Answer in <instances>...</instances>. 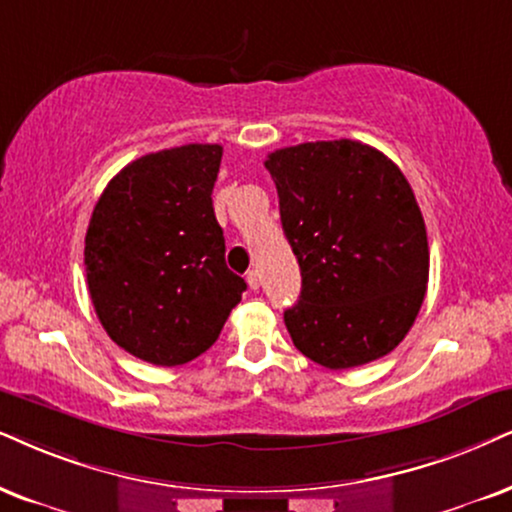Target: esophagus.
I'll return each mask as SVG.
<instances>
[{
	"label": "esophagus",
	"mask_w": 512,
	"mask_h": 512,
	"mask_svg": "<svg viewBox=\"0 0 512 512\" xmlns=\"http://www.w3.org/2000/svg\"><path fill=\"white\" fill-rule=\"evenodd\" d=\"M245 281H248V286H250L252 290H257V288H260V274H257L255 269L248 271V276H245Z\"/></svg>",
	"instance_id": "esophagus-1"
}]
</instances>
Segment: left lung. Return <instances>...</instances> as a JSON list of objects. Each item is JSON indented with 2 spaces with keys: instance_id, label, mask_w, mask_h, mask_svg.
Instances as JSON below:
<instances>
[{
  "instance_id": "left-lung-1",
  "label": "left lung",
  "mask_w": 512,
  "mask_h": 512,
  "mask_svg": "<svg viewBox=\"0 0 512 512\" xmlns=\"http://www.w3.org/2000/svg\"><path fill=\"white\" fill-rule=\"evenodd\" d=\"M264 167L302 274L300 300L283 314L295 347L333 371L385 357L416 321L430 274L409 181L352 139L278 148Z\"/></svg>"
}]
</instances>
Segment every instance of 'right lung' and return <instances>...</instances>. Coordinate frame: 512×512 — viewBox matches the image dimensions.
<instances>
[{
    "label": "right lung",
    "mask_w": 512,
    "mask_h": 512,
    "mask_svg": "<svg viewBox=\"0 0 512 512\" xmlns=\"http://www.w3.org/2000/svg\"><path fill=\"white\" fill-rule=\"evenodd\" d=\"M222 146L141 155L108 181L84 236L92 304L115 345L179 366L215 345L248 288L212 208Z\"/></svg>",
    "instance_id": "add662e5"
}]
</instances>
